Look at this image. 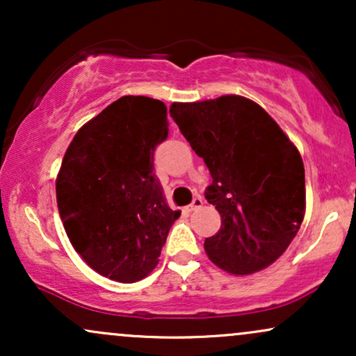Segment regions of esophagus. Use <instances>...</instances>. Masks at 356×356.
Returning <instances> with one entry per match:
<instances>
[{
    "label": "esophagus",
    "instance_id": "esophagus-1",
    "mask_svg": "<svg viewBox=\"0 0 356 356\" xmlns=\"http://www.w3.org/2000/svg\"><path fill=\"white\" fill-rule=\"evenodd\" d=\"M202 204H204L202 197H194V201L191 202V206L187 207V211H197V209H201Z\"/></svg>",
    "mask_w": 356,
    "mask_h": 356
}]
</instances>
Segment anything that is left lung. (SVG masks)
I'll use <instances>...</instances> for the list:
<instances>
[{
	"label": "left lung",
	"instance_id": "obj_1",
	"mask_svg": "<svg viewBox=\"0 0 356 356\" xmlns=\"http://www.w3.org/2000/svg\"><path fill=\"white\" fill-rule=\"evenodd\" d=\"M170 115L212 177L206 199L220 229L204 241L209 259L238 276L268 268L305 218V167L295 144L266 110L239 95L175 102Z\"/></svg>",
	"mask_w": 356,
	"mask_h": 356
}]
</instances>
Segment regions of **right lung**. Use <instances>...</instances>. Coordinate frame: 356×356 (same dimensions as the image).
Returning <instances> with one entry per match:
<instances>
[{
  "instance_id": "obj_1",
  "label": "right lung",
  "mask_w": 356,
  "mask_h": 356,
  "mask_svg": "<svg viewBox=\"0 0 356 356\" xmlns=\"http://www.w3.org/2000/svg\"><path fill=\"white\" fill-rule=\"evenodd\" d=\"M164 102L122 97L73 137L56 177L65 231L90 268L118 283H136L157 266L174 220L154 174L164 142Z\"/></svg>"
}]
</instances>
